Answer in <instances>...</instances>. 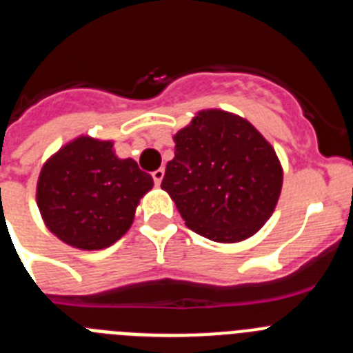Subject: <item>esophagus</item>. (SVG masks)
<instances>
[{"mask_svg":"<svg viewBox=\"0 0 353 353\" xmlns=\"http://www.w3.org/2000/svg\"><path fill=\"white\" fill-rule=\"evenodd\" d=\"M152 176H154V182H155V185H161V182H162V179H164V170H157V171H154V173H152Z\"/></svg>","mask_w":353,"mask_h":353,"instance_id":"34e87169","label":"esophagus"}]
</instances>
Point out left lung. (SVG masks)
<instances>
[{
    "label": "left lung",
    "instance_id": "obj_1",
    "mask_svg": "<svg viewBox=\"0 0 353 353\" xmlns=\"http://www.w3.org/2000/svg\"><path fill=\"white\" fill-rule=\"evenodd\" d=\"M173 141L161 187L185 226L221 244L260 232L283 187L281 162L260 130L230 111L201 109Z\"/></svg>",
    "mask_w": 353,
    "mask_h": 353
}]
</instances>
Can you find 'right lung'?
Wrapping results in <instances>:
<instances>
[{
    "mask_svg": "<svg viewBox=\"0 0 353 353\" xmlns=\"http://www.w3.org/2000/svg\"><path fill=\"white\" fill-rule=\"evenodd\" d=\"M154 179L134 159H120L111 139L77 136L43 162L37 205L49 232L81 251L113 245L134 223Z\"/></svg>",
    "mask_w": 353,
    "mask_h": 353,
    "instance_id": "1",
    "label": "right lung"
}]
</instances>
